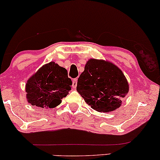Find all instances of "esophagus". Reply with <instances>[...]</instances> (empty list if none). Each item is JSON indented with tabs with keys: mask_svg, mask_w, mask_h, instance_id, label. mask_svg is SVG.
I'll return each mask as SVG.
<instances>
[{
	"mask_svg": "<svg viewBox=\"0 0 160 160\" xmlns=\"http://www.w3.org/2000/svg\"><path fill=\"white\" fill-rule=\"evenodd\" d=\"M77 85H78V79L75 78L73 80V81H72V87L75 89V88L77 87Z\"/></svg>",
	"mask_w": 160,
	"mask_h": 160,
	"instance_id": "1",
	"label": "esophagus"
}]
</instances>
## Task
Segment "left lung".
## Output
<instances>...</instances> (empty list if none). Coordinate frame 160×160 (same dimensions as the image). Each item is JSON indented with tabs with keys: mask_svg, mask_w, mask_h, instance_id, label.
Masks as SVG:
<instances>
[{
	"mask_svg": "<svg viewBox=\"0 0 160 160\" xmlns=\"http://www.w3.org/2000/svg\"><path fill=\"white\" fill-rule=\"evenodd\" d=\"M77 90L95 111L110 112L121 106L128 92V83L117 66L91 58L79 77Z\"/></svg>",
	"mask_w": 160,
	"mask_h": 160,
	"instance_id": "8db88e82",
	"label": "left lung"
}]
</instances>
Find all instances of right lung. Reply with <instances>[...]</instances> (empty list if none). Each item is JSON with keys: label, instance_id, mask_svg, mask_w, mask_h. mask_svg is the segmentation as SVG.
I'll return each mask as SVG.
<instances>
[{"label": "right lung", "instance_id": "obj_1", "mask_svg": "<svg viewBox=\"0 0 160 160\" xmlns=\"http://www.w3.org/2000/svg\"><path fill=\"white\" fill-rule=\"evenodd\" d=\"M71 85L67 70L51 62L40 68L27 81L28 102L37 107L54 108L68 95Z\"/></svg>", "mask_w": 160, "mask_h": 160}]
</instances>
